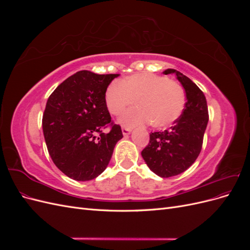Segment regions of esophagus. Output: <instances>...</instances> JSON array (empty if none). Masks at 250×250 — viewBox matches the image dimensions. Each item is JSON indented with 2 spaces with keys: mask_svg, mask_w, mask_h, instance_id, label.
I'll use <instances>...</instances> for the list:
<instances>
[{
  "mask_svg": "<svg viewBox=\"0 0 250 250\" xmlns=\"http://www.w3.org/2000/svg\"><path fill=\"white\" fill-rule=\"evenodd\" d=\"M122 132H123L124 135H128L131 132V129H130V128H128V127H122Z\"/></svg>",
  "mask_w": 250,
  "mask_h": 250,
  "instance_id": "34e87169",
  "label": "esophagus"
}]
</instances>
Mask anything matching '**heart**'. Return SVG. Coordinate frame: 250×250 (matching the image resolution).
<instances>
[{"instance_id":"obj_1","label":"heart","mask_w":250,"mask_h":250,"mask_svg":"<svg viewBox=\"0 0 250 250\" xmlns=\"http://www.w3.org/2000/svg\"><path fill=\"white\" fill-rule=\"evenodd\" d=\"M105 104L113 116H119L135 102L138 107L125 112L120 122L138 126L151 122L164 128L180 117L185 108L186 95L177 82L161 75L133 74L122 82L112 81L105 90Z\"/></svg>"}]
</instances>
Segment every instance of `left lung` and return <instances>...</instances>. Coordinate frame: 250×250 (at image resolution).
<instances>
[{
  "label": "left lung",
  "mask_w": 250,
  "mask_h": 250,
  "mask_svg": "<svg viewBox=\"0 0 250 250\" xmlns=\"http://www.w3.org/2000/svg\"><path fill=\"white\" fill-rule=\"evenodd\" d=\"M164 74H175L186 90L187 102L181 116L168 130L150 133L142 156L156 175L171 177L185 172L198 157L208 122L206 96L195 83L180 72L168 69Z\"/></svg>",
  "instance_id": "1"
}]
</instances>
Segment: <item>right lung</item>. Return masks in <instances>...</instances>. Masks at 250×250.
Here are the masks:
<instances>
[{"mask_svg":"<svg viewBox=\"0 0 250 250\" xmlns=\"http://www.w3.org/2000/svg\"><path fill=\"white\" fill-rule=\"evenodd\" d=\"M119 74L79 71L56 87L46 104L42 131L53 163L67 177L94 179L106 169L123 138L105 104V90ZM108 127L110 130L104 133Z\"/></svg>","mask_w":250,"mask_h":250,"instance_id":"1","label":"right lung"}]
</instances>
